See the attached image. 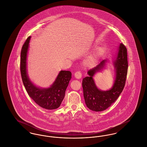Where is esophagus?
Here are the masks:
<instances>
[{
  "instance_id": "obj_1",
  "label": "esophagus",
  "mask_w": 147,
  "mask_h": 147,
  "mask_svg": "<svg viewBox=\"0 0 147 147\" xmlns=\"http://www.w3.org/2000/svg\"><path fill=\"white\" fill-rule=\"evenodd\" d=\"M74 76L77 79H80L82 77V73L80 71H77L74 74Z\"/></svg>"
}]
</instances>
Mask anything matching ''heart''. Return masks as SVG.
<instances>
[{
    "label": "heart",
    "instance_id": "1",
    "mask_svg": "<svg viewBox=\"0 0 147 147\" xmlns=\"http://www.w3.org/2000/svg\"><path fill=\"white\" fill-rule=\"evenodd\" d=\"M102 52L103 49H98L86 59L84 62V65L88 67H92L95 66L98 61V58L102 54Z\"/></svg>",
    "mask_w": 147,
    "mask_h": 147
}]
</instances>
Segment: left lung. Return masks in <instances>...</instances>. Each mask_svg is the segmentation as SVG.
Instances as JSON below:
<instances>
[{"label": "left lung", "mask_w": 147, "mask_h": 147, "mask_svg": "<svg viewBox=\"0 0 147 147\" xmlns=\"http://www.w3.org/2000/svg\"><path fill=\"white\" fill-rule=\"evenodd\" d=\"M113 65L116 70V78L112 88L107 91L100 90L96 87L94 75L101 70L107 61L103 60L97 66L88 71V77L83 78L82 86L85 102L92 111H102L109 107L119 98L126 83L128 70L127 52L126 46L121 43Z\"/></svg>", "instance_id": "1"}]
</instances>
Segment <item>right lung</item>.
I'll return each instance as SVG.
<instances>
[{"label":"right lung","instance_id":"obj_1","mask_svg":"<svg viewBox=\"0 0 147 147\" xmlns=\"http://www.w3.org/2000/svg\"><path fill=\"white\" fill-rule=\"evenodd\" d=\"M30 38L29 36L27 38L21 49L20 71L23 84L29 96L37 105L47 110L56 109L60 106L64 98L71 73L68 70H61L53 84L49 88L42 89L36 86L30 80L26 70V58Z\"/></svg>","mask_w":147,"mask_h":147}]
</instances>
